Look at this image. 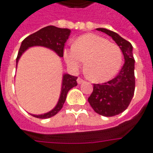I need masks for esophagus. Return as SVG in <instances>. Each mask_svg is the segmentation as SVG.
Segmentation results:
<instances>
[{"instance_id": "esophagus-1", "label": "esophagus", "mask_w": 153, "mask_h": 153, "mask_svg": "<svg viewBox=\"0 0 153 153\" xmlns=\"http://www.w3.org/2000/svg\"><path fill=\"white\" fill-rule=\"evenodd\" d=\"M84 81L83 79H82L81 78H78V79H77V83H79V84H80V83H82Z\"/></svg>"}]
</instances>
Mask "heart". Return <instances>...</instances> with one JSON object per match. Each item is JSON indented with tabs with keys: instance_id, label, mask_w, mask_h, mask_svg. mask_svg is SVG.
Masks as SVG:
<instances>
[{
	"instance_id": "b5f03b06",
	"label": "heart",
	"mask_w": 153,
	"mask_h": 153,
	"mask_svg": "<svg viewBox=\"0 0 153 153\" xmlns=\"http://www.w3.org/2000/svg\"><path fill=\"white\" fill-rule=\"evenodd\" d=\"M63 56L68 66L75 71L85 61L84 72L89 79L97 83L112 79L120 69L123 59L118 45L93 33L77 38L73 47L64 50Z\"/></svg>"
}]
</instances>
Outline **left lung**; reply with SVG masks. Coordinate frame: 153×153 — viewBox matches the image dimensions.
Masks as SVG:
<instances>
[{
  "mask_svg": "<svg viewBox=\"0 0 153 153\" xmlns=\"http://www.w3.org/2000/svg\"><path fill=\"white\" fill-rule=\"evenodd\" d=\"M115 41L125 58V63L117 76L102 84H93L88 102L94 111L103 116H114L127 109L134 97L135 88L134 59L131 43L116 33L106 28H97Z\"/></svg>",
  "mask_w": 153,
  "mask_h": 153,
  "instance_id": "8db88e82",
  "label": "left lung"
}]
</instances>
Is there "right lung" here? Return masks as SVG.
<instances>
[{"label":"right lung","instance_id":"add662e5","mask_svg":"<svg viewBox=\"0 0 153 153\" xmlns=\"http://www.w3.org/2000/svg\"><path fill=\"white\" fill-rule=\"evenodd\" d=\"M70 29L68 28H57L56 26H47L42 28L38 32H36L33 34L29 35L22 42L21 46L19 51L18 56L16 58V66L22 56V54L25 52L28 48L34 46H41L49 48L51 50L54 51L60 57H63V51L65 43L66 42L67 39L69 38L70 34ZM77 77L70 75L68 74H65L62 79V86H61V92L59 101L57 102L56 106L54 107L51 111L42 115H32L34 117L39 119L50 118L51 116L56 115L60 111L65 99L68 92L72 88L77 86Z\"/></svg>","mask_w":153,"mask_h":153}]
</instances>
